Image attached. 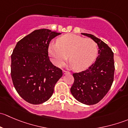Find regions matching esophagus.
<instances>
[{
  "label": "esophagus",
  "mask_w": 128,
  "mask_h": 128,
  "mask_svg": "<svg viewBox=\"0 0 128 128\" xmlns=\"http://www.w3.org/2000/svg\"><path fill=\"white\" fill-rule=\"evenodd\" d=\"M62 73H63V74H64V75H66V74H70V72L66 71V70H63Z\"/></svg>",
  "instance_id": "1"
}]
</instances>
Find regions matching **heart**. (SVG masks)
<instances>
[{"instance_id":"obj_1","label":"heart","mask_w":128,"mask_h":128,"mask_svg":"<svg viewBox=\"0 0 128 128\" xmlns=\"http://www.w3.org/2000/svg\"><path fill=\"white\" fill-rule=\"evenodd\" d=\"M49 55L56 66H61L68 59L69 65L76 70L87 69L94 63L98 56L96 42L73 34H66L57 40V44H51Z\"/></svg>"}]
</instances>
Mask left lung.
I'll return each instance as SVG.
<instances>
[{
  "mask_svg": "<svg viewBox=\"0 0 128 128\" xmlns=\"http://www.w3.org/2000/svg\"><path fill=\"white\" fill-rule=\"evenodd\" d=\"M81 34L97 44L98 56L88 69L73 74L74 82L70 92L77 101L91 105L98 103L112 87L114 72L113 52L105 42L93 34Z\"/></svg>",
  "mask_w": 128,
  "mask_h": 128,
  "instance_id": "left-lung-1",
  "label": "left lung"
}]
</instances>
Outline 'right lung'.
<instances>
[{"label":"right lung","instance_id":"1","mask_svg":"<svg viewBox=\"0 0 128 128\" xmlns=\"http://www.w3.org/2000/svg\"><path fill=\"white\" fill-rule=\"evenodd\" d=\"M61 33L48 29L33 31L16 43L11 56V77L26 102L41 104L51 98L62 72L48 57L49 44Z\"/></svg>","mask_w":128,"mask_h":128}]
</instances>
